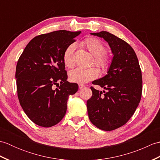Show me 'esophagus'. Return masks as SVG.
<instances>
[{
    "mask_svg": "<svg viewBox=\"0 0 160 160\" xmlns=\"http://www.w3.org/2000/svg\"><path fill=\"white\" fill-rule=\"evenodd\" d=\"M86 86L85 85H84V84H79V89H83V88H84V87H85Z\"/></svg>",
    "mask_w": 160,
    "mask_h": 160,
    "instance_id": "34e87169",
    "label": "esophagus"
}]
</instances>
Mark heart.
I'll list each match as a JSON object with an SVG mask.
<instances>
[{"mask_svg": "<svg viewBox=\"0 0 160 160\" xmlns=\"http://www.w3.org/2000/svg\"><path fill=\"white\" fill-rule=\"evenodd\" d=\"M82 45L86 47L95 56V64L99 67L103 71H107L109 69L111 60L106 53L107 47L104 44L96 38L91 37L87 38L82 42ZM76 45L74 43L71 44L67 47L63 54V62L64 65L68 68H73L75 66L74 52ZM99 76V70L97 68L91 67L89 69H77L71 71L69 73V80L73 82L84 84L96 79Z\"/></svg>", "mask_w": 160, "mask_h": 160, "instance_id": "b5f03b06", "label": "heart"}]
</instances>
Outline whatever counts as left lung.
<instances>
[{
	"mask_svg": "<svg viewBox=\"0 0 160 160\" xmlns=\"http://www.w3.org/2000/svg\"><path fill=\"white\" fill-rule=\"evenodd\" d=\"M91 34L106 40L113 58L108 74L92 82L105 91L91 87L88 115L96 127L110 131L127 123L136 110L142 98V71L135 51L124 40L105 31Z\"/></svg>",
	"mask_w": 160,
	"mask_h": 160,
	"instance_id": "obj_1",
	"label": "left lung"
}]
</instances>
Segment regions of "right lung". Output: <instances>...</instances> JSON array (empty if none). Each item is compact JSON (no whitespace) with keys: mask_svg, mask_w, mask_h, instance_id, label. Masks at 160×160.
Segmentation results:
<instances>
[{"mask_svg":"<svg viewBox=\"0 0 160 160\" xmlns=\"http://www.w3.org/2000/svg\"><path fill=\"white\" fill-rule=\"evenodd\" d=\"M80 33L58 30L37 36L18 60L16 78L20 106L40 127H51L62 120L68 97L78 90V84L67 81L63 54Z\"/></svg>","mask_w":160,"mask_h":160,"instance_id":"right-lung-1","label":"right lung"}]
</instances>
